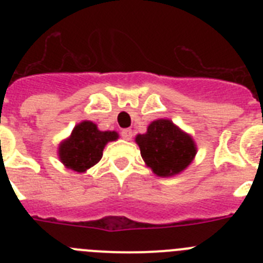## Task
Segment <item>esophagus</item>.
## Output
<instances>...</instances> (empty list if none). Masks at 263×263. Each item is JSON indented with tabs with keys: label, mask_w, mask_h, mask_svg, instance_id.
I'll return each mask as SVG.
<instances>
[{
	"label": "esophagus",
	"mask_w": 263,
	"mask_h": 263,
	"mask_svg": "<svg viewBox=\"0 0 263 263\" xmlns=\"http://www.w3.org/2000/svg\"><path fill=\"white\" fill-rule=\"evenodd\" d=\"M121 136H122L125 141H130L132 137H133V132H132V129H124L121 132Z\"/></svg>",
	"instance_id": "34e87169"
}]
</instances>
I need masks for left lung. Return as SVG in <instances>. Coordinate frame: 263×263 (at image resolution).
Segmentation results:
<instances>
[{"mask_svg":"<svg viewBox=\"0 0 263 263\" xmlns=\"http://www.w3.org/2000/svg\"><path fill=\"white\" fill-rule=\"evenodd\" d=\"M136 143L146 166L160 178L183 173L197 153L191 134L168 118H158L150 122L145 134H137Z\"/></svg>","mask_w":263,"mask_h":263,"instance_id":"1","label":"left lung"}]
</instances>
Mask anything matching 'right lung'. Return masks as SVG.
Listing matches in <instances>:
<instances>
[{
  "instance_id": "add662e5",
  "label": "right lung",
  "mask_w": 263,
  "mask_h": 263,
  "mask_svg": "<svg viewBox=\"0 0 263 263\" xmlns=\"http://www.w3.org/2000/svg\"><path fill=\"white\" fill-rule=\"evenodd\" d=\"M116 139H118V133L115 130L103 132L92 121H81L59 143L58 157L66 168L85 173L99 163L103 158L104 147Z\"/></svg>"
}]
</instances>
